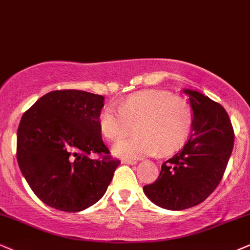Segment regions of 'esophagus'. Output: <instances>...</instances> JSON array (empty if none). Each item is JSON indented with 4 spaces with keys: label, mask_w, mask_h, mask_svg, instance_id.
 I'll return each mask as SVG.
<instances>
[{
    "label": "esophagus",
    "mask_w": 250,
    "mask_h": 250,
    "mask_svg": "<svg viewBox=\"0 0 250 250\" xmlns=\"http://www.w3.org/2000/svg\"><path fill=\"white\" fill-rule=\"evenodd\" d=\"M123 163H125V165H131V166H133V165H137V161H135V160H127V159H124L122 161Z\"/></svg>",
    "instance_id": "34e87169"
}]
</instances>
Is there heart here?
I'll return each instance as SVG.
<instances>
[{
  "label": "heart",
  "instance_id": "heart-1",
  "mask_svg": "<svg viewBox=\"0 0 250 250\" xmlns=\"http://www.w3.org/2000/svg\"><path fill=\"white\" fill-rule=\"evenodd\" d=\"M192 110L189 103L170 92H137L118 104L106 106L98 117L101 133L110 141L122 139L132 131L135 135L118 141L116 156L137 160L159 153L168 155L180 148L189 137Z\"/></svg>",
  "mask_w": 250,
  "mask_h": 250
}]
</instances>
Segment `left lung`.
I'll return each instance as SVG.
<instances>
[{"label":"left lung","mask_w":250,"mask_h":250,"mask_svg":"<svg viewBox=\"0 0 250 250\" xmlns=\"http://www.w3.org/2000/svg\"><path fill=\"white\" fill-rule=\"evenodd\" d=\"M192 109V131L188 143L162 163L154 183L144 192L155 205L180 211L200 204L219 186L234 145V131L226 110L196 90L183 89Z\"/></svg>","instance_id":"1"}]
</instances>
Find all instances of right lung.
<instances>
[{
	"instance_id": "right-lung-1",
	"label": "right lung",
	"mask_w": 250,
	"mask_h": 250,
	"mask_svg": "<svg viewBox=\"0 0 250 250\" xmlns=\"http://www.w3.org/2000/svg\"><path fill=\"white\" fill-rule=\"evenodd\" d=\"M104 97L82 90H55L25 111L17 131V161L36 196L64 212L97 203L120 161L102 140L98 117ZM101 155L91 159V153Z\"/></svg>"
}]
</instances>
